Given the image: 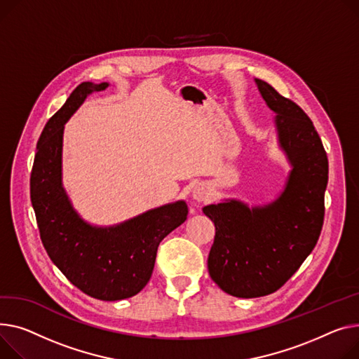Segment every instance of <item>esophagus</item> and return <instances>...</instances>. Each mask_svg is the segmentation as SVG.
<instances>
[{"label": "esophagus", "mask_w": 359, "mask_h": 359, "mask_svg": "<svg viewBox=\"0 0 359 359\" xmlns=\"http://www.w3.org/2000/svg\"><path fill=\"white\" fill-rule=\"evenodd\" d=\"M192 196H194V199L198 201V202H202L203 199H206V198H208V189H206V186H203V184H196V186L194 187V190H192Z\"/></svg>", "instance_id": "1"}]
</instances>
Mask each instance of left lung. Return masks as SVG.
<instances>
[{
  "label": "left lung",
  "mask_w": 359,
  "mask_h": 359,
  "mask_svg": "<svg viewBox=\"0 0 359 359\" xmlns=\"http://www.w3.org/2000/svg\"><path fill=\"white\" fill-rule=\"evenodd\" d=\"M276 114L278 146L292 167L283 192L266 205L224 199L202 210L215 224L210 278L235 297L278 290L315 248L323 225L327 157L306 112L267 82L254 79Z\"/></svg>",
  "instance_id": "1"
}]
</instances>
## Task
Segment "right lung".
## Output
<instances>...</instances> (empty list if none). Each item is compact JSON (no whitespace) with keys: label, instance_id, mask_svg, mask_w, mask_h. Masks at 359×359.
<instances>
[{"label":"right lung","instance_id":"add662e5","mask_svg":"<svg viewBox=\"0 0 359 359\" xmlns=\"http://www.w3.org/2000/svg\"><path fill=\"white\" fill-rule=\"evenodd\" d=\"M108 82H82L47 121L37 141L30 198L41 243L55 266L85 294L105 302L135 296L149 283L158 244L187 218V205L176 201L121 224L86 222L72 205L62 180L63 131L92 92Z\"/></svg>","mask_w":359,"mask_h":359}]
</instances>
